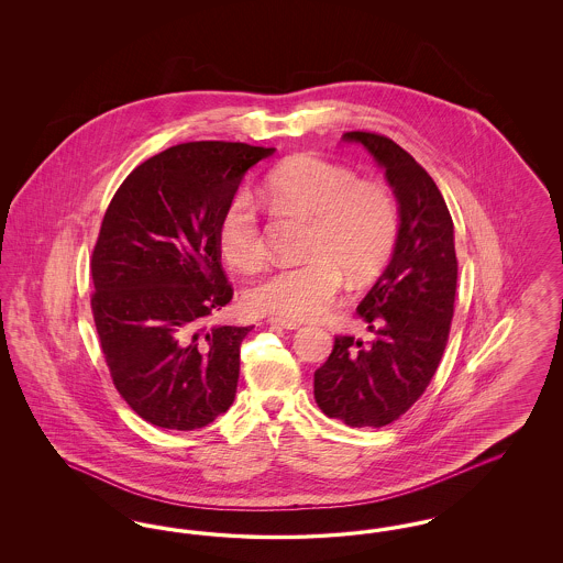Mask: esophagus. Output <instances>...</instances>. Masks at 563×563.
<instances>
[{
  "instance_id": "esophagus-1",
  "label": "esophagus",
  "mask_w": 563,
  "mask_h": 563,
  "mask_svg": "<svg viewBox=\"0 0 563 563\" xmlns=\"http://www.w3.org/2000/svg\"><path fill=\"white\" fill-rule=\"evenodd\" d=\"M269 324H274V327H280V329H297L299 327V322L289 321V319H278V317H272L268 319Z\"/></svg>"
}]
</instances>
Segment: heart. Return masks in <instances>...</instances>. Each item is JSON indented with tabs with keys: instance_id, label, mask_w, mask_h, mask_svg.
<instances>
[{
	"instance_id": "1",
	"label": "heart",
	"mask_w": 563,
	"mask_h": 563,
	"mask_svg": "<svg viewBox=\"0 0 563 563\" xmlns=\"http://www.w3.org/2000/svg\"><path fill=\"white\" fill-rule=\"evenodd\" d=\"M272 198L312 217L306 242L310 260L269 272L251 291L249 306L289 321L319 319L342 289L344 273L369 278L390 257L399 209L384 186L365 184L342 164L312 154L278 164L268 177ZM217 242L228 264L253 269L264 264L268 246L257 202L239 189L217 223Z\"/></svg>"
}]
</instances>
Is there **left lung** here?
<instances>
[{"mask_svg":"<svg viewBox=\"0 0 563 563\" xmlns=\"http://www.w3.org/2000/svg\"><path fill=\"white\" fill-rule=\"evenodd\" d=\"M384 168L399 205L393 257L356 312L374 340L338 335L314 372L324 416L354 429L395 422L422 397L439 367L454 317V221L429 173L384 134L344 133Z\"/></svg>","mask_w":563,"mask_h":563,"instance_id":"8db88e82","label":"left lung"}]
</instances>
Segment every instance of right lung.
Instances as JSON below:
<instances>
[{"mask_svg":"<svg viewBox=\"0 0 563 563\" xmlns=\"http://www.w3.org/2000/svg\"><path fill=\"white\" fill-rule=\"evenodd\" d=\"M272 154L181 143L139 164L109 202L90 306L113 386L154 427L202 429L234 402L251 327H207L234 295L217 223L244 173Z\"/></svg>","mask_w":563,"mask_h":563,"instance_id":"right-lung-1","label":"right lung"}]
</instances>
